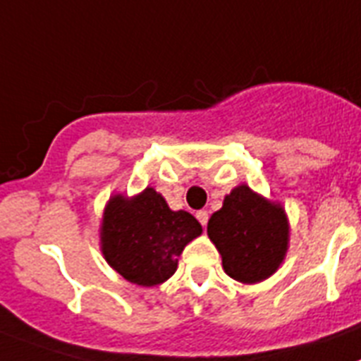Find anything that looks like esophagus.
<instances>
[{"label":"esophagus","instance_id":"1","mask_svg":"<svg viewBox=\"0 0 361 361\" xmlns=\"http://www.w3.org/2000/svg\"><path fill=\"white\" fill-rule=\"evenodd\" d=\"M196 218H198V222L202 224V226H207V220H209V213L207 211H198V213H196Z\"/></svg>","mask_w":361,"mask_h":361}]
</instances>
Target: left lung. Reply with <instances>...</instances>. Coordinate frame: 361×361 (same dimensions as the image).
I'll return each instance as SVG.
<instances>
[{
	"label": "left lung",
	"mask_w": 361,
	"mask_h": 361,
	"mask_svg": "<svg viewBox=\"0 0 361 361\" xmlns=\"http://www.w3.org/2000/svg\"><path fill=\"white\" fill-rule=\"evenodd\" d=\"M207 235L222 255V268L229 277L242 284L262 283L286 259L288 214L281 202L240 183L209 218Z\"/></svg>",
	"instance_id": "obj_1"
}]
</instances>
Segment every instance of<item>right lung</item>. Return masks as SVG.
Wrapping results in <instances>:
<instances>
[{
  "label": "right lung",
  "instance_id": "right-lung-1",
  "mask_svg": "<svg viewBox=\"0 0 361 361\" xmlns=\"http://www.w3.org/2000/svg\"><path fill=\"white\" fill-rule=\"evenodd\" d=\"M202 226L187 211H172L154 187L135 196L111 195L99 237L106 262L137 286H157L178 269V259Z\"/></svg>",
  "mask_w": 361,
  "mask_h": 361
}]
</instances>
